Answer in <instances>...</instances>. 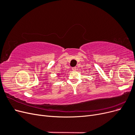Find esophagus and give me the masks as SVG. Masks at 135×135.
I'll return each mask as SVG.
<instances>
[{"label":"esophagus","mask_w":135,"mask_h":135,"mask_svg":"<svg viewBox=\"0 0 135 135\" xmlns=\"http://www.w3.org/2000/svg\"><path fill=\"white\" fill-rule=\"evenodd\" d=\"M72 70H73V71H75V70H77V68H76V67H73V68H72Z\"/></svg>","instance_id":"1"}]
</instances>
